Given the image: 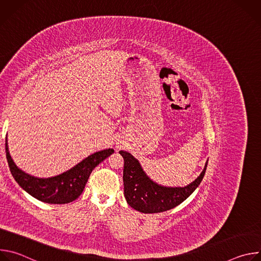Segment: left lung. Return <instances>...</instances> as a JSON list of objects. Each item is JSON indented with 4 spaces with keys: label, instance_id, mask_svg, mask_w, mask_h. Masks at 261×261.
Wrapping results in <instances>:
<instances>
[{
    "label": "left lung",
    "instance_id": "obj_1",
    "mask_svg": "<svg viewBox=\"0 0 261 261\" xmlns=\"http://www.w3.org/2000/svg\"><path fill=\"white\" fill-rule=\"evenodd\" d=\"M124 158V195L128 204L143 214L171 210L187 199L200 185L206 170V160L201 173L185 187H166L148 176L139 161L126 151L119 152Z\"/></svg>",
    "mask_w": 261,
    "mask_h": 261
}]
</instances>
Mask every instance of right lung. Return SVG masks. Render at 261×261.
Returning a JSON list of instances; mask_svg holds the SVG:
<instances>
[{
	"label": "right lung",
	"instance_id": "right-lung-1",
	"mask_svg": "<svg viewBox=\"0 0 261 261\" xmlns=\"http://www.w3.org/2000/svg\"><path fill=\"white\" fill-rule=\"evenodd\" d=\"M5 148L8 165L16 182L34 198L53 204H64L75 200L83 193L93 169L115 152L114 148H106L88 156L59 175L37 177L16 166L9 153L7 137Z\"/></svg>",
	"mask_w": 261,
	"mask_h": 261
}]
</instances>
